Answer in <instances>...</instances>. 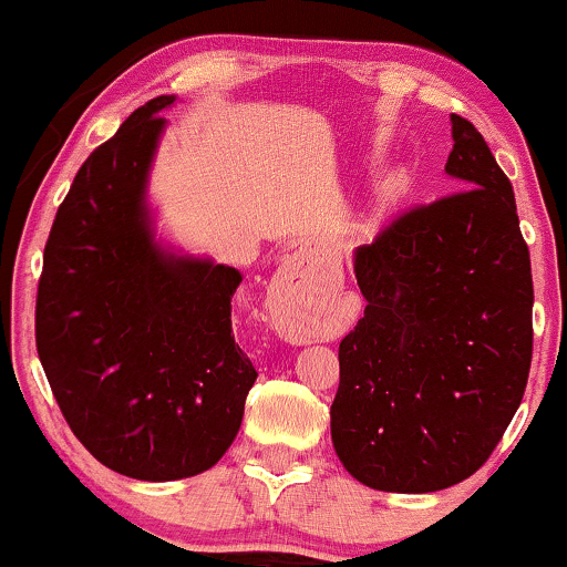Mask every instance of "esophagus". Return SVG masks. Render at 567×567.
I'll list each match as a JSON object with an SVG mask.
<instances>
[{
	"label": "esophagus",
	"instance_id": "esophagus-1",
	"mask_svg": "<svg viewBox=\"0 0 567 567\" xmlns=\"http://www.w3.org/2000/svg\"><path fill=\"white\" fill-rule=\"evenodd\" d=\"M317 306V288L306 282L303 275L296 269H282V275L275 279L269 290V309L275 311L277 328L282 330L290 341L301 343L320 338L315 317Z\"/></svg>",
	"mask_w": 567,
	"mask_h": 567
}]
</instances>
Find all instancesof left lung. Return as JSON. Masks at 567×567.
<instances>
[{
  "label": "left lung",
  "instance_id": "left-lung-1",
  "mask_svg": "<svg viewBox=\"0 0 567 567\" xmlns=\"http://www.w3.org/2000/svg\"><path fill=\"white\" fill-rule=\"evenodd\" d=\"M458 192L396 216L357 247L365 317L338 347L333 447L362 485L434 493L491 458L533 357L530 252L509 178L451 114Z\"/></svg>",
  "mask_w": 567,
  "mask_h": 567
}]
</instances>
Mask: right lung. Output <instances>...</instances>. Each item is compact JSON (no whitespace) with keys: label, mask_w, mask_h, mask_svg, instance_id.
I'll list each match as a JSON object with an SVG mask.
<instances>
[{"label":"right lung","mask_w":567,"mask_h":567,"mask_svg":"<svg viewBox=\"0 0 567 567\" xmlns=\"http://www.w3.org/2000/svg\"><path fill=\"white\" fill-rule=\"evenodd\" d=\"M173 101L135 109L84 159L37 292V351L63 419L103 466L146 483L216 466L258 379L231 333L243 275L154 239L146 186Z\"/></svg>","instance_id":"1"}]
</instances>
